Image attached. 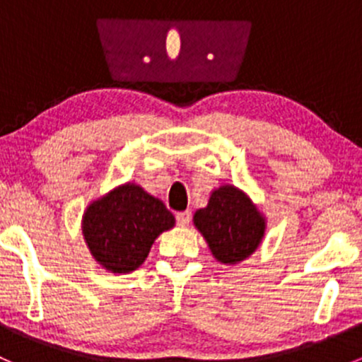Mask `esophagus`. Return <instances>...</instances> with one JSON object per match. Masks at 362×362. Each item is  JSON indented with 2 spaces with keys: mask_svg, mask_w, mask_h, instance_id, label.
I'll list each match as a JSON object with an SVG mask.
<instances>
[{
  "mask_svg": "<svg viewBox=\"0 0 362 362\" xmlns=\"http://www.w3.org/2000/svg\"><path fill=\"white\" fill-rule=\"evenodd\" d=\"M177 222L178 226H187L189 222H191V211L185 210V211H180V214H177Z\"/></svg>",
  "mask_w": 362,
  "mask_h": 362,
  "instance_id": "1",
  "label": "esophagus"
}]
</instances>
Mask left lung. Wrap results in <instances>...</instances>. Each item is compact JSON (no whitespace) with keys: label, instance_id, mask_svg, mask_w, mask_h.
<instances>
[{"label":"left lung","instance_id":"1","mask_svg":"<svg viewBox=\"0 0 362 362\" xmlns=\"http://www.w3.org/2000/svg\"><path fill=\"white\" fill-rule=\"evenodd\" d=\"M196 229L222 264H238L261 245L266 217L242 189L224 184L214 189L204 208L196 210Z\"/></svg>","mask_w":362,"mask_h":362}]
</instances>
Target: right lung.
I'll list each match as a JSON object with an SVG mask.
<instances>
[{
  "mask_svg": "<svg viewBox=\"0 0 362 362\" xmlns=\"http://www.w3.org/2000/svg\"><path fill=\"white\" fill-rule=\"evenodd\" d=\"M173 226V214L164 203L133 182L94 199L82 217L90 255L112 273L140 268L156 238Z\"/></svg>",
  "mask_w": 362,
  "mask_h": 362,
  "instance_id": "obj_1",
  "label": "right lung"
}]
</instances>
